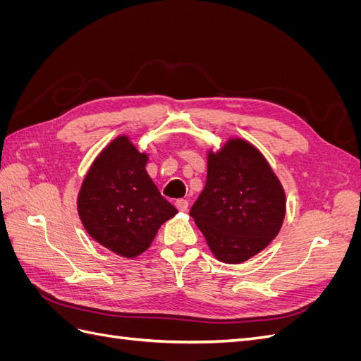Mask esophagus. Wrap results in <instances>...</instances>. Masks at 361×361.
<instances>
[{
  "label": "esophagus",
  "mask_w": 361,
  "mask_h": 361,
  "mask_svg": "<svg viewBox=\"0 0 361 361\" xmlns=\"http://www.w3.org/2000/svg\"><path fill=\"white\" fill-rule=\"evenodd\" d=\"M176 207H178L180 212H187V209H188V200H185V199L176 200Z\"/></svg>",
  "instance_id": "34e87169"
}]
</instances>
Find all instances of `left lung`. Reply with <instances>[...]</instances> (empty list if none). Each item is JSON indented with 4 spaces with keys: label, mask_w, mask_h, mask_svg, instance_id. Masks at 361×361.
Here are the masks:
<instances>
[{
    "label": "left lung",
    "mask_w": 361,
    "mask_h": 361,
    "mask_svg": "<svg viewBox=\"0 0 361 361\" xmlns=\"http://www.w3.org/2000/svg\"><path fill=\"white\" fill-rule=\"evenodd\" d=\"M190 215L218 260L243 264L279 235L286 194L262 152L231 137L218 150H207L206 185Z\"/></svg>",
    "instance_id": "8db88e82"
}]
</instances>
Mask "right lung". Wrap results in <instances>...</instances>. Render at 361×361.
Returning <instances> with one entry per match:
<instances>
[{
	"mask_svg": "<svg viewBox=\"0 0 361 361\" xmlns=\"http://www.w3.org/2000/svg\"><path fill=\"white\" fill-rule=\"evenodd\" d=\"M147 161L128 135L116 137L92 162L76 197L87 233L126 259L145 253L158 228L178 214L149 176Z\"/></svg>",
	"mask_w": 361,
	"mask_h": 361,
	"instance_id": "add662e5",
	"label": "right lung"
}]
</instances>
